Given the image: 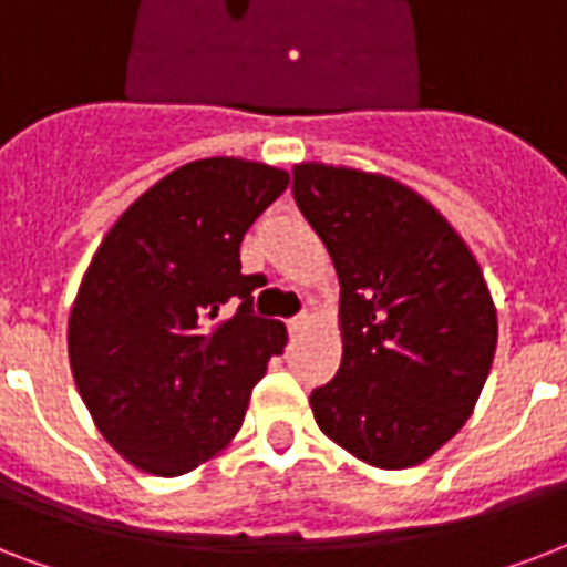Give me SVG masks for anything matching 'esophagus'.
Listing matches in <instances>:
<instances>
[{
    "mask_svg": "<svg viewBox=\"0 0 567 567\" xmlns=\"http://www.w3.org/2000/svg\"><path fill=\"white\" fill-rule=\"evenodd\" d=\"M306 329H309V315H297V318L288 320V332H291V336H300Z\"/></svg>",
    "mask_w": 567,
    "mask_h": 567,
    "instance_id": "esophagus-1",
    "label": "esophagus"
}]
</instances>
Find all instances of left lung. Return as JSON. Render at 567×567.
Returning <instances> with one entry per match:
<instances>
[{
    "instance_id": "8db88e82",
    "label": "left lung",
    "mask_w": 567,
    "mask_h": 567,
    "mask_svg": "<svg viewBox=\"0 0 567 567\" xmlns=\"http://www.w3.org/2000/svg\"><path fill=\"white\" fill-rule=\"evenodd\" d=\"M293 199L341 285V368L311 391L315 421L364 465H421L465 426L492 371L483 270L447 217L385 173L300 162Z\"/></svg>"
}]
</instances>
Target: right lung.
I'll use <instances>...</instances> for the list:
<instances>
[{
	"instance_id": "add662e5",
	"label": "right lung",
	"mask_w": 567,
	"mask_h": 567,
	"mask_svg": "<svg viewBox=\"0 0 567 567\" xmlns=\"http://www.w3.org/2000/svg\"><path fill=\"white\" fill-rule=\"evenodd\" d=\"M288 182L229 155L182 164L93 252L66 323L70 371L102 439L137 471L179 476L223 453L285 350V323L249 309L265 276L240 274V240ZM226 301L239 302L229 319Z\"/></svg>"
}]
</instances>
